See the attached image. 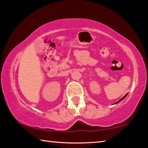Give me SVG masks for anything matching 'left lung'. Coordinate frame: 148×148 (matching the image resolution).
<instances>
[{"instance_id": "1", "label": "left lung", "mask_w": 148, "mask_h": 148, "mask_svg": "<svg viewBox=\"0 0 148 148\" xmlns=\"http://www.w3.org/2000/svg\"><path fill=\"white\" fill-rule=\"evenodd\" d=\"M126 96H124V97H123V98H121V100H119V101H117V102H116V103H118V102H120V101H121V100H123V99H124V98H125V97H126Z\"/></svg>"}]
</instances>
